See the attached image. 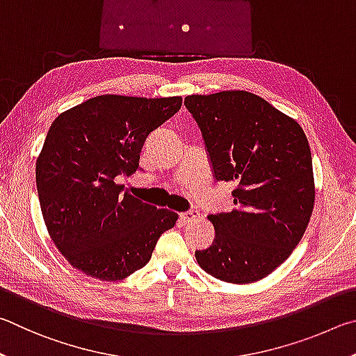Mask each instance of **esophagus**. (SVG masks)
I'll list each match as a JSON object with an SVG mask.
<instances>
[{
	"mask_svg": "<svg viewBox=\"0 0 356 356\" xmlns=\"http://www.w3.org/2000/svg\"><path fill=\"white\" fill-rule=\"evenodd\" d=\"M179 217H181V220H183V222L189 223V222H194V220H197L198 217H200V213H198V211H195V209H191V211H186V213H181V214H179Z\"/></svg>",
	"mask_w": 356,
	"mask_h": 356,
	"instance_id": "esophagus-1",
	"label": "esophagus"
}]
</instances>
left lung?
<instances>
[{
	"mask_svg": "<svg viewBox=\"0 0 356 356\" xmlns=\"http://www.w3.org/2000/svg\"><path fill=\"white\" fill-rule=\"evenodd\" d=\"M217 181H232L234 208L211 214L216 239L195 258L204 272L247 284L289 258L314 208L313 159L294 118L245 90L189 95Z\"/></svg>",
	"mask_w": 356,
	"mask_h": 356,
	"instance_id": "obj_1",
	"label": "left lung"
}]
</instances>
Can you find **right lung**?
Instances as JSON below:
<instances>
[{"label":"right lung","mask_w":356,"mask_h":356,"mask_svg":"<svg viewBox=\"0 0 356 356\" xmlns=\"http://www.w3.org/2000/svg\"><path fill=\"white\" fill-rule=\"evenodd\" d=\"M181 97L99 95L62 112L35 162L43 220L74 269L117 282L142 269L178 214L122 192L139 170L147 136L181 109Z\"/></svg>","instance_id":"obj_1"}]
</instances>
